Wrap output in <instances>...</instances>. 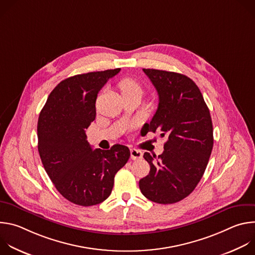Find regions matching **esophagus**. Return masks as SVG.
Listing matches in <instances>:
<instances>
[{
	"mask_svg": "<svg viewBox=\"0 0 255 255\" xmlns=\"http://www.w3.org/2000/svg\"><path fill=\"white\" fill-rule=\"evenodd\" d=\"M130 156H131V159H133V160L140 159V158H142V152L137 150V149H131L130 150Z\"/></svg>",
	"mask_w": 255,
	"mask_h": 255,
	"instance_id": "1",
	"label": "esophagus"
}]
</instances>
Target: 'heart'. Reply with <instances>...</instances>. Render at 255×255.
I'll return each instance as SVG.
<instances>
[{"label": "heart", "instance_id": "obj_1", "mask_svg": "<svg viewBox=\"0 0 255 255\" xmlns=\"http://www.w3.org/2000/svg\"><path fill=\"white\" fill-rule=\"evenodd\" d=\"M119 88L122 92V95L129 93H142V89L137 81L132 78H125L120 81Z\"/></svg>", "mask_w": 255, "mask_h": 255}]
</instances>
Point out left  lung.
Returning <instances> with one entry per match:
<instances>
[{
    "mask_svg": "<svg viewBox=\"0 0 255 255\" xmlns=\"http://www.w3.org/2000/svg\"><path fill=\"white\" fill-rule=\"evenodd\" d=\"M157 91L159 103L146 133L166 135L162 154L143 157L149 174L139 180L144 197L157 204H173L188 197L197 187L213 149V124L198 86L177 72L143 68Z\"/></svg>",
    "mask_w": 255,
    "mask_h": 255,
    "instance_id": "left-lung-1",
    "label": "left lung"
}]
</instances>
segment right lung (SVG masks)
Segmentation results:
<instances>
[{
    "instance_id": "right-lung-1",
    "label": "right lung",
    "mask_w": 255,
    "mask_h": 255,
    "mask_svg": "<svg viewBox=\"0 0 255 255\" xmlns=\"http://www.w3.org/2000/svg\"><path fill=\"white\" fill-rule=\"evenodd\" d=\"M120 68L77 75L50 93L37 124L38 151L56 190L69 202L89 207L111 195L114 177L130 157L125 145L93 150L86 130L96 118L98 93Z\"/></svg>"
}]
</instances>
